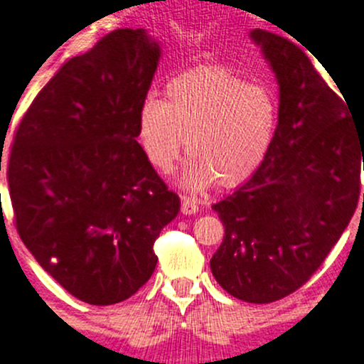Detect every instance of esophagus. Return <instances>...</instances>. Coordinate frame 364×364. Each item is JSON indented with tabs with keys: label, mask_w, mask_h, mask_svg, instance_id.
Here are the masks:
<instances>
[{
	"label": "esophagus",
	"mask_w": 364,
	"mask_h": 364,
	"mask_svg": "<svg viewBox=\"0 0 364 364\" xmlns=\"http://www.w3.org/2000/svg\"><path fill=\"white\" fill-rule=\"evenodd\" d=\"M181 211L185 215H193V213H197V211H199V204L196 203V200H192V199H186V197H183V200H181Z\"/></svg>",
	"instance_id": "1"
}]
</instances>
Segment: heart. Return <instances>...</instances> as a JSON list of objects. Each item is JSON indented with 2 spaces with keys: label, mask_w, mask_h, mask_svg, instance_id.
<instances>
[{
  "label": "heart",
  "mask_w": 364,
  "mask_h": 364,
  "mask_svg": "<svg viewBox=\"0 0 364 364\" xmlns=\"http://www.w3.org/2000/svg\"><path fill=\"white\" fill-rule=\"evenodd\" d=\"M164 94L165 101L147 97L139 110V140L156 171L171 172L186 146L192 160L179 178L186 190L236 188L256 174L279 124L272 88L203 65L172 77Z\"/></svg>",
  "instance_id": "heart-1"
}]
</instances>
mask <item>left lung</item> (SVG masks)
Here are the masks:
<instances>
[{
	"label": "left lung",
	"mask_w": 364,
	"mask_h": 364,
	"mask_svg": "<svg viewBox=\"0 0 364 364\" xmlns=\"http://www.w3.org/2000/svg\"><path fill=\"white\" fill-rule=\"evenodd\" d=\"M250 38L276 73L279 124L256 174L213 204L225 235L210 267L229 295L268 304L308 283L350 222L364 128L297 44L259 28Z\"/></svg>",
	"instance_id": "1"
}]
</instances>
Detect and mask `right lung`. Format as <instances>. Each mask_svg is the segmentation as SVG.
<instances>
[{"instance_id": "add662e5", "label": "right lung", "mask_w": 364, "mask_h": 364, "mask_svg": "<svg viewBox=\"0 0 364 364\" xmlns=\"http://www.w3.org/2000/svg\"><path fill=\"white\" fill-rule=\"evenodd\" d=\"M158 60L146 30L105 35L60 67L14 136L6 178L17 232L87 304H117L149 281L154 242L181 204L136 142Z\"/></svg>"}]
</instances>
